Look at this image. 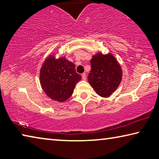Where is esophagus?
<instances>
[{"mask_svg":"<svg viewBox=\"0 0 159 159\" xmlns=\"http://www.w3.org/2000/svg\"><path fill=\"white\" fill-rule=\"evenodd\" d=\"M82 79H83V80H85L86 79V74L85 73H83V74H82Z\"/></svg>","mask_w":159,"mask_h":159,"instance_id":"esophagus-1","label":"esophagus"}]
</instances>
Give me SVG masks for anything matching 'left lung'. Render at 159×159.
Wrapping results in <instances>:
<instances>
[{"instance_id":"1","label":"left lung","mask_w":159,"mask_h":159,"mask_svg":"<svg viewBox=\"0 0 159 159\" xmlns=\"http://www.w3.org/2000/svg\"><path fill=\"white\" fill-rule=\"evenodd\" d=\"M88 81L99 96L107 98L117 89L122 79V69L111 54L93 56Z\"/></svg>"}]
</instances>
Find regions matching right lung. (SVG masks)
<instances>
[{"label": "right lung", "instance_id": "add662e5", "mask_svg": "<svg viewBox=\"0 0 159 159\" xmlns=\"http://www.w3.org/2000/svg\"><path fill=\"white\" fill-rule=\"evenodd\" d=\"M81 79L75 64L65 57L56 59L49 55L41 69L40 82L45 94L53 100L64 102L74 92L76 83Z\"/></svg>", "mask_w": 159, "mask_h": 159}]
</instances>
